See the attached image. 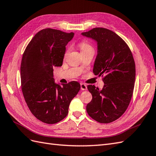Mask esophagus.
<instances>
[{
	"mask_svg": "<svg viewBox=\"0 0 156 156\" xmlns=\"http://www.w3.org/2000/svg\"><path fill=\"white\" fill-rule=\"evenodd\" d=\"M80 88L82 90H87V86L84 83H80Z\"/></svg>",
	"mask_w": 156,
	"mask_h": 156,
	"instance_id": "1",
	"label": "esophagus"
}]
</instances>
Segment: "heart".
<instances>
[{"label":"heart","mask_w":156,"mask_h":156,"mask_svg":"<svg viewBox=\"0 0 156 156\" xmlns=\"http://www.w3.org/2000/svg\"><path fill=\"white\" fill-rule=\"evenodd\" d=\"M79 47L80 48L81 51H86L87 49H92V47H91V45H90L88 43H86V42H82L79 44Z\"/></svg>","instance_id":"heart-1"}]
</instances>
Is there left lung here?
I'll return each mask as SVG.
<instances>
[{"label":"left lung","instance_id":"8db88e82","mask_svg":"<svg viewBox=\"0 0 156 156\" xmlns=\"http://www.w3.org/2000/svg\"><path fill=\"white\" fill-rule=\"evenodd\" d=\"M82 35L97 42L93 72L105 75L101 90L87 86L92 99L86 106L87 113L99 122L109 123L125 112L133 96L136 76L133 56L125 41L111 30L95 27Z\"/></svg>","mask_w":156,"mask_h":156}]
</instances>
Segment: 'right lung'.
<instances>
[{
  "label": "right lung",
  "mask_w": 156,
  "mask_h": 156,
  "mask_svg": "<svg viewBox=\"0 0 156 156\" xmlns=\"http://www.w3.org/2000/svg\"><path fill=\"white\" fill-rule=\"evenodd\" d=\"M74 34L51 28L35 35L22 56V90L30 111L39 121L55 124L65 119L72 101L80 89L77 82L57 83L53 67L61 66L66 45Z\"/></svg>",
  "instance_id": "right-lung-1"
}]
</instances>
